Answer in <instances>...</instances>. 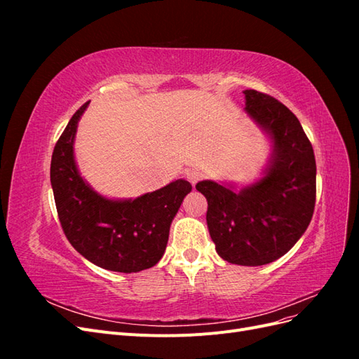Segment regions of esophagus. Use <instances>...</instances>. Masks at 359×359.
I'll return each mask as SVG.
<instances>
[{"instance_id":"1","label":"esophagus","mask_w":359,"mask_h":359,"mask_svg":"<svg viewBox=\"0 0 359 359\" xmlns=\"http://www.w3.org/2000/svg\"><path fill=\"white\" fill-rule=\"evenodd\" d=\"M186 177H187V180L194 186V184H196V182L201 180L202 173H201L199 170H196V169H190V170L186 172Z\"/></svg>"}]
</instances>
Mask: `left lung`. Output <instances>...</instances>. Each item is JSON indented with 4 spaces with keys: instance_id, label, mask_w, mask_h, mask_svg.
<instances>
[{
    "instance_id": "1",
    "label": "left lung",
    "mask_w": 359,
    "mask_h": 359,
    "mask_svg": "<svg viewBox=\"0 0 359 359\" xmlns=\"http://www.w3.org/2000/svg\"><path fill=\"white\" fill-rule=\"evenodd\" d=\"M245 112L273 139L265 175L235 191L201 181L208 202L206 223L219 256L243 266L274 262L307 231L316 202V160L307 135L274 97L245 90Z\"/></svg>"
}]
</instances>
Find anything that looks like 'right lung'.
Wrapping results in <instances>:
<instances>
[{
  "mask_svg": "<svg viewBox=\"0 0 359 359\" xmlns=\"http://www.w3.org/2000/svg\"><path fill=\"white\" fill-rule=\"evenodd\" d=\"M88 104L74 112L52 153L50 184L58 219L69 243L90 262L115 273H139L165 253L170 223L191 184L177 180L126 201L94 191L81 177L73 154L78 121Z\"/></svg>",
  "mask_w": 359,
  "mask_h": 359,
  "instance_id": "1",
  "label": "right lung"
}]
</instances>
